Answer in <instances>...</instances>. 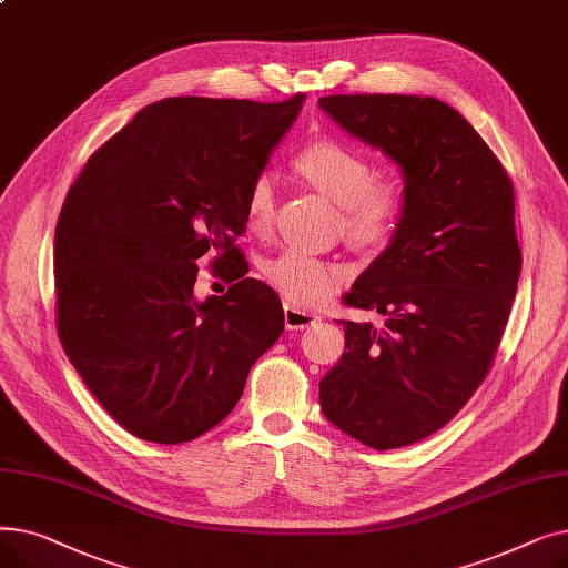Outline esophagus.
Segmentation results:
<instances>
[{
  "label": "esophagus",
  "mask_w": 568,
  "mask_h": 568,
  "mask_svg": "<svg viewBox=\"0 0 568 568\" xmlns=\"http://www.w3.org/2000/svg\"><path fill=\"white\" fill-rule=\"evenodd\" d=\"M283 308H285V326H287V329L304 332V329H308V326H313V324L320 322V315L308 313V311H302V308H296V306H292V304H285Z\"/></svg>",
  "instance_id": "34e87169"
}]
</instances>
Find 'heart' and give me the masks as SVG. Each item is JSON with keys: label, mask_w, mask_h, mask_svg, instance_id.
Segmentation results:
<instances>
[{"label": "heart", "mask_w": 568, "mask_h": 568, "mask_svg": "<svg viewBox=\"0 0 568 568\" xmlns=\"http://www.w3.org/2000/svg\"><path fill=\"white\" fill-rule=\"evenodd\" d=\"M300 168L308 182L338 202L345 227L356 244L377 246L389 239L403 214V191L392 182H373V165L352 146L320 140L306 146ZM276 182L272 172L253 179L246 193V223L264 232L274 221ZM264 276L292 306H320L347 278V266L315 253L287 248L264 264Z\"/></svg>", "instance_id": "b5f03b06"}]
</instances>
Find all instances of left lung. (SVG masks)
<instances>
[{"instance_id":"obj_1","label":"left lung","mask_w":568,"mask_h":568,"mask_svg":"<svg viewBox=\"0 0 568 568\" xmlns=\"http://www.w3.org/2000/svg\"><path fill=\"white\" fill-rule=\"evenodd\" d=\"M320 108L403 174V214L345 304L343 359L320 382L326 419L371 449L449 424L486 379L523 253L514 186L467 119L433 97L336 94Z\"/></svg>"}]
</instances>
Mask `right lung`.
I'll return each mask as SVG.
<instances>
[{
  "instance_id": "add662e5",
  "label": "right lung",
  "mask_w": 568,
  "mask_h": 568,
  "mask_svg": "<svg viewBox=\"0 0 568 568\" xmlns=\"http://www.w3.org/2000/svg\"><path fill=\"white\" fill-rule=\"evenodd\" d=\"M304 99L156 101L92 154L64 200L59 338L87 389L140 439L182 444L219 426L283 334L278 294L246 278L234 239ZM206 250L233 285L197 301L194 260Z\"/></svg>"
}]
</instances>
